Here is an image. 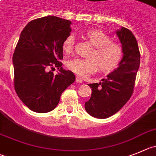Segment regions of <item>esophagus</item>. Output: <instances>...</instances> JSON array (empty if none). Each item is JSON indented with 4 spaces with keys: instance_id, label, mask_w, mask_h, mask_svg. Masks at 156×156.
<instances>
[{
    "instance_id": "esophagus-1",
    "label": "esophagus",
    "mask_w": 156,
    "mask_h": 156,
    "mask_svg": "<svg viewBox=\"0 0 156 156\" xmlns=\"http://www.w3.org/2000/svg\"><path fill=\"white\" fill-rule=\"evenodd\" d=\"M75 81H76V82H78V83H82V79H81V78H79V77H76V80H75Z\"/></svg>"
}]
</instances>
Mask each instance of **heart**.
<instances>
[{
  "mask_svg": "<svg viewBox=\"0 0 156 156\" xmlns=\"http://www.w3.org/2000/svg\"><path fill=\"white\" fill-rule=\"evenodd\" d=\"M85 37L94 46L91 58H74L68 61L67 67L70 71L81 78H85L98 71L103 72L115 71L122 62L123 51L116 42L111 41L110 36L101 30H90L85 34ZM75 36L71 34L63 42V49L66 53L72 51L75 44Z\"/></svg>",
  "mask_w": 156,
  "mask_h": 156,
  "instance_id": "obj_1",
  "label": "heart"
}]
</instances>
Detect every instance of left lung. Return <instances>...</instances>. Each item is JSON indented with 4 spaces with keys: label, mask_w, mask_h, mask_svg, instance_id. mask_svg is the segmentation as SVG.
Wrapping results in <instances>:
<instances>
[{
    "label": "left lung",
    "mask_w": 156,
    "mask_h": 156,
    "mask_svg": "<svg viewBox=\"0 0 156 156\" xmlns=\"http://www.w3.org/2000/svg\"><path fill=\"white\" fill-rule=\"evenodd\" d=\"M122 46L123 57L119 66L107 75L102 82L88 85L91 98L85 104L90 115L106 119L113 115L126 104L133 93L135 81L140 65V52L132 31L122 27L116 31Z\"/></svg>",
    "instance_id": "left-lung-1"
}]
</instances>
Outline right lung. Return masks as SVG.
<instances>
[{"mask_svg":"<svg viewBox=\"0 0 156 156\" xmlns=\"http://www.w3.org/2000/svg\"><path fill=\"white\" fill-rule=\"evenodd\" d=\"M71 22L55 16L30 21L21 31L13 55L14 88L31 111L46 113L56 108L62 92L75 81L63 59V42L70 34ZM59 71L55 76L50 68Z\"/></svg>","mask_w":156,"mask_h":156,"instance_id":"add662e5","label":"right lung"}]
</instances>
